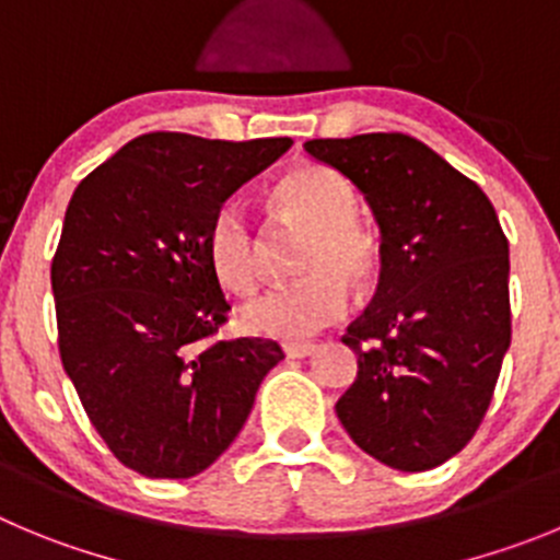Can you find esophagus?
I'll return each instance as SVG.
<instances>
[{
	"mask_svg": "<svg viewBox=\"0 0 560 560\" xmlns=\"http://www.w3.org/2000/svg\"><path fill=\"white\" fill-rule=\"evenodd\" d=\"M315 351H317V345H312V342H284V353L290 359L312 357Z\"/></svg>",
	"mask_w": 560,
	"mask_h": 560,
	"instance_id": "1",
	"label": "esophagus"
}]
</instances>
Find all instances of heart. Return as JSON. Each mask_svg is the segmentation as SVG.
Returning <instances> with one entry per match:
<instances>
[{
    "instance_id": "b5f03b06",
    "label": "heart",
    "mask_w": 560,
    "mask_h": 560,
    "mask_svg": "<svg viewBox=\"0 0 560 560\" xmlns=\"http://www.w3.org/2000/svg\"><path fill=\"white\" fill-rule=\"evenodd\" d=\"M287 221L310 232L298 254L301 279L273 287L243 310V326L273 339H306L348 312L351 281L368 290L381 270V243L359 221V192L337 171L304 162L273 185ZM207 259L226 290L254 295L262 281V250L243 203L226 201L207 226Z\"/></svg>"
}]
</instances>
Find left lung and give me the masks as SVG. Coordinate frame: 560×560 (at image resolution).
I'll use <instances>...</instances> for the list:
<instances>
[{"label":"left lung","instance_id":"obj_1","mask_svg":"<svg viewBox=\"0 0 560 560\" xmlns=\"http://www.w3.org/2000/svg\"><path fill=\"white\" fill-rule=\"evenodd\" d=\"M381 226L373 304L348 326L359 373L337 417L368 456L422 472L464 451L511 345L509 240L486 192L404 132L306 140Z\"/></svg>","mask_w":560,"mask_h":560}]
</instances>
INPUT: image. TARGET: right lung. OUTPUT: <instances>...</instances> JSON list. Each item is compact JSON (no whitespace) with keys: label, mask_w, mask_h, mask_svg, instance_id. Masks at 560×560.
I'll return each mask as SVG.
<instances>
[{"label":"right lung","mask_w":560,"mask_h":560,"mask_svg":"<svg viewBox=\"0 0 560 560\" xmlns=\"http://www.w3.org/2000/svg\"><path fill=\"white\" fill-rule=\"evenodd\" d=\"M290 145L140 135L68 201L51 259L62 368L109 453L145 478L203 472L284 359L273 339H215L232 306L203 237L215 209Z\"/></svg>","instance_id":"1"}]
</instances>
